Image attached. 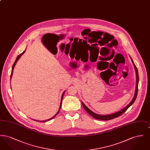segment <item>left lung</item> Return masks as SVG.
<instances>
[{
	"instance_id": "8db88e82",
	"label": "left lung",
	"mask_w": 150,
	"mask_h": 150,
	"mask_svg": "<svg viewBox=\"0 0 150 150\" xmlns=\"http://www.w3.org/2000/svg\"><path fill=\"white\" fill-rule=\"evenodd\" d=\"M132 61L133 62V64H134V69L136 70V78H137V81H136V92L134 94V96L132 100L130 102V103L127 106V107L124 108L123 109H122L120 111H119V112H117L116 113H114L113 114L108 115H100L97 114H95L94 112H93V111H92L91 110H90L88 107L86 106V105L84 104L83 102H81L82 103V105L84 107V108L86 110V111L89 114V115H91L92 117H93L94 119H98V120H111V119H115L116 117H117L120 116H121V115L123 114L128 108L129 107H130L135 101V100H136V98H137V94H138V83H139V76H138V70H137V68L136 67V65L134 64L133 60L132 59Z\"/></svg>"
}]
</instances>
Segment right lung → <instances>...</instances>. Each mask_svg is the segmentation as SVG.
Instances as JSON below:
<instances>
[{"label":"right lung","mask_w":150,"mask_h":150,"mask_svg":"<svg viewBox=\"0 0 150 150\" xmlns=\"http://www.w3.org/2000/svg\"><path fill=\"white\" fill-rule=\"evenodd\" d=\"M25 51H24V52H23L22 53H21L20 54H19L17 57V58H16V61H15V62H14V64H13V66H12V72H11V78H12V73H13V69H14V66H15V64H16L17 63V61L19 59V58H20V57L22 55V54H23L24 53H25ZM64 93L62 94V97H61V104H60V107H59V110H58V111L57 112V114L55 115L53 117H52V118H50V119H48V120H44V121H42V122H44V121H49V120H50L51 119H52L53 118H54L56 115H57L58 114V112H59V110H60V108H61V105H62V99H63V97H64ZM36 121H37V120H36Z\"/></svg>","instance_id":"obj_1"}]
</instances>
